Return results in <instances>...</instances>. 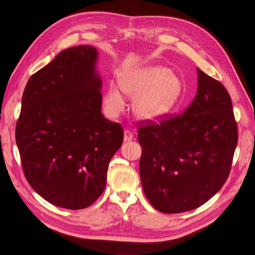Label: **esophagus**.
Masks as SVG:
<instances>
[{
  "instance_id": "34e87169",
  "label": "esophagus",
  "mask_w": 255,
  "mask_h": 255,
  "mask_svg": "<svg viewBox=\"0 0 255 255\" xmlns=\"http://www.w3.org/2000/svg\"><path fill=\"white\" fill-rule=\"evenodd\" d=\"M133 137H134V135L131 131H128V129H126V131H124V141L132 140Z\"/></svg>"
}]
</instances>
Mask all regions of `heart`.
Segmentation results:
<instances>
[{
  "mask_svg": "<svg viewBox=\"0 0 255 255\" xmlns=\"http://www.w3.org/2000/svg\"><path fill=\"white\" fill-rule=\"evenodd\" d=\"M119 88L124 94L135 96L134 110L141 119L156 120L174 107L181 95L182 83L175 73L163 67H145L122 73ZM107 113L116 117L126 109V98L114 84L104 93Z\"/></svg>",
  "mask_w": 255,
  "mask_h": 255,
  "instance_id": "1",
  "label": "heart"
}]
</instances>
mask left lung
<instances>
[{
	"mask_svg": "<svg viewBox=\"0 0 255 255\" xmlns=\"http://www.w3.org/2000/svg\"><path fill=\"white\" fill-rule=\"evenodd\" d=\"M198 91L183 114L138 128L140 181L151 206L182 213L210 200L225 184L238 141L227 90L201 71Z\"/></svg>",
	"mask_w": 255,
	"mask_h": 255,
	"instance_id": "1",
	"label": "left lung"
}]
</instances>
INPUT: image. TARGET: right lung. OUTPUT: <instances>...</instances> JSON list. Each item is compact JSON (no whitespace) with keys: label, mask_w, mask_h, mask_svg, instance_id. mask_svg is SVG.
Masks as SVG:
<instances>
[{"label":"right lung","mask_w":255,"mask_h":255,"mask_svg":"<svg viewBox=\"0 0 255 255\" xmlns=\"http://www.w3.org/2000/svg\"><path fill=\"white\" fill-rule=\"evenodd\" d=\"M95 47L67 48L31 76L16 124L23 174L56 207H90L106 187L123 128L102 115Z\"/></svg>","instance_id":"right-lung-1"}]
</instances>
